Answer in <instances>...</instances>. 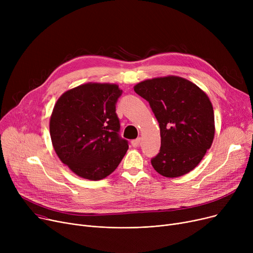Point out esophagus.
<instances>
[{
	"label": "esophagus",
	"instance_id": "esophagus-1",
	"mask_svg": "<svg viewBox=\"0 0 253 253\" xmlns=\"http://www.w3.org/2000/svg\"><path fill=\"white\" fill-rule=\"evenodd\" d=\"M140 138H136V139H134V140H132L131 141V144H132V147L133 148H137L138 145H139V143H140Z\"/></svg>",
	"mask_w": 253,
	"mask_h": 253
}]
</instances>
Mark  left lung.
<instances>
[{"instance_id":"obj_1","label":"left lung","mask_w":253,"mask_h":253,"mask_svg":"<svg viewBox=\"0 0 253 253\" xmlns=\"http://www.w3.org/2000/svg\"><path fill=\"white\" fill-rule=\"evenodd\" d=\"M148 100L160 126L161 149L152 159L165 177L189 173L201 162L214 138V113L206 93L177 76L144 80L134 86Z\"/></svg>"}]
</instances>
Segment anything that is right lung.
<instances>
[{"instance_id": "obj_1", "label": "right lung", "mask_w": 253, "mask_h": 253, "mask_svg": "<svg viewBox=\"0 0 253 253\" xmlns=\"http://www.w3.org/2000/svg\"><path fill=\"white\" fill-rule=\"evenodd\" d=\"M116 84L87 83L65 91L50 117L52 145L60 161L78 176L100 180L122 161L128 142L119 136Z\"/></svg>"}]
</instances>
